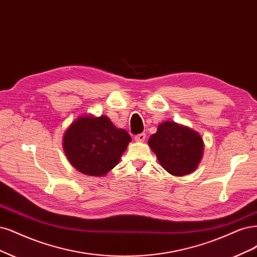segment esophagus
Segmentation results:
<instances>
[{"instance_id":"34e87169","label":"esophagus","mask_w":257,"mask_h":257,"mask_svg":"<svg viewBox=\"0 0 257 257\" xmlns=\"http://www.w3.org/2000/svg\"><path fill=\"white\" fill-rule=\"evenodd\" d=\"M146 134L145 133H143V134H138L135 136V140L137 141V143H144V141L146 140Z\"/></svg>"}]
</instances>
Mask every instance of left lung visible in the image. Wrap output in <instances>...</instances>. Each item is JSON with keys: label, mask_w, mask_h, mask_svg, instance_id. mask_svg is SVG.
Returning <instances> with one entry per match:
<instances>
[{"label": "left lung", "mask_w": 257, "mask_h": 257, "mask_svg": "<svg viewBox=\"0 0 257 257\" xmlns=\"http://www.w3.org/2000/svg\"><path fill=\"white\" fill-rule=\"evenodd\" d=\"M148 144L164 169L175 176L196 171L204 151L198 132L172 121L161 123Z\"/></svg>", "instance_id": "1"}]
</instances>
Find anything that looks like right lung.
<instances>
[{
    "instance_id": "right-lung-1",
    "label": "right lung",
    "mask_w": 257,
    "mask_h": 257,
    "mask_svg": "<svg viewBox=\"0 0 257 257\" xmlns=\"http://www.w3.org/2000/svg\"><path fill=\"white\" fill-rule=\"evenodd\" d=\"M131 141L128 133L117 128L108 117L84 114L66 130L63 148L77 171L99 178L119 164Z\"/></svg>"
}]
</instances>
